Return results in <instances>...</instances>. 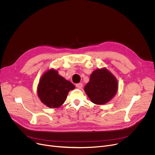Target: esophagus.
Instances as JSON below:
<instances>
[{
    "label": "esophagus",
    "instance_id": "obj_1",
    "mask_svg": "<svg viewBox=\"0 0 155 155\" xmlns=\"http://www.w3.org/2000/svg\"><path fill=\"white\" fill-rule=\"evenodd\" d=\"M82 86H83V85H82V83H79V84H76V87L78 89H81L82 87Z\"/></svg>",
    "mask_w": 155,
    "mask_h": 155
}]
</instances>
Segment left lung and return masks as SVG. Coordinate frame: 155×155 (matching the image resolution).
<instances>
[{"mask_svg": "<svg viewBox=\"0 0 155 155\" xmlns=\"http://www.w3.org/2000/svg\"><path fill=\"white\" fill-rule=\"evenodd\" d=\"M118 81L114 75L105 68L97 69L90 76L84 91L92 102L102 105L109 102L118 91Z\"/></svg>", "mask_w": 155, "mask_h": 155, "instance_id": "obj_1", "label": "left lung"}]
</instances>
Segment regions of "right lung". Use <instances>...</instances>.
I'll return each instance as SVG.
<instances>
[{"instance_id": "obj_1", "label": "right lung", "mask_w": 155, "mask_h": 155, "mask_svg": "<svg viewBox=\"0 0 155 155\" xmlns=\"http://www.w3.org/2000/svg\"><path fill=\"white\" fill-rule=\"evenodd\" d=\"M75 88L70 81L59 75L58 71L50 69L44 73L40 79L37 94L41 102L50 108L61 106L69 92Z\"/></svg>"}]
</instances>
